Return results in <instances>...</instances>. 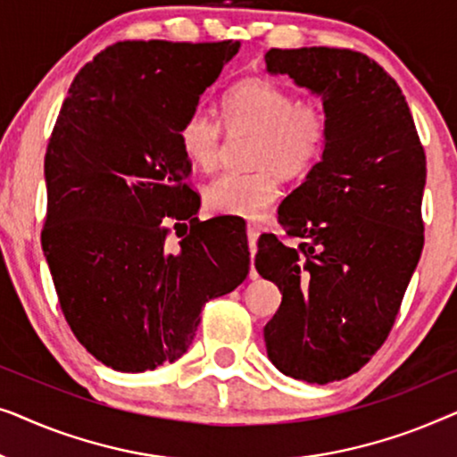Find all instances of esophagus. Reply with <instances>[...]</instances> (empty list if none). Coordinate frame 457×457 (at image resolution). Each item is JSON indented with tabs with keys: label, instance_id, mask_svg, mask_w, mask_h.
<instances>
[{
	"label": "esophagus",
	"instance_id": "esophagus-1",
	"mask_svg": "<svg viewBox=\"0 0 457 457\" xmlns=\"http://www.w3.org/2000/svg\"><path fill=\"white\" fill-rule=\"evenodd\" d=\"M258 237H260V224L247 222V239H249V252H252V258L255 253V243H258Z\"/></svg>",
	"mask_w": 457,
	"mask_h": 457
}]
</instances>
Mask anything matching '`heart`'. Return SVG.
Instances as JSON below:
<instances>
[{
    "instance_id": "b5f03b06",
    "label": "heart",
    "mask_w": 457,
    "mask_h": 457,
    "mask_svg": "<svg viewBox=\"0 0 457 457\" xmlns=\"http://www.w3.org/2000/svg\"><path fill=\"white\" fill-rule=\"evenodd\" d=\"M230 130L255 135L249 172H224L204 191L214 214L260 218L278 197V174L303 177L327 147L328 122L322 108L297 104V97L266 79H245L222 104ZM180 149L202 170H212L222 154V127L208 110L193 108L179 124Z\"/></svg>"
}]
</instances>
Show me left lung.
Here are the masks:
<instances>
[{
  "mask_svg": "<svg viewBox=\"0 0 457 457\" xmlns=\"http://www.w3.org/2000/svg\"><path fill=\"white\" fill-rule=\"evenodd\" d=\"M266 72L320 97L327 147L278 205L299 247L262 235L255 268L283 293L264 327L287 377L327 385L383 345L420 260L427 158L395 80L360 52L270 49Z\"/></svg>",
  "mask_w": 457,
  "mask_h": 457,
  "instance_id": "obj_1",
  "label": "left lung"
}]
</instances>
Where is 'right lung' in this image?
Returning a JSON list of instances; mask_svg holds the SVG:
<instances>
[{
	"mask_svg": "<svg viewBox=\"0 0 457 457\" xmlns=\"http://www.w3.org/2000/svg\"><path fill=\"white\" fill-rule=\"evenodd\" d=\"M239 41H122L74 77L46 154L41 243L72 333L102 364L154 370L179 360L202 308L249 272L227 216L199 222L177 130ZM190 227H186V220ZM185 226L165 245V224Z\"/></svg>",
	"mask_w": 457,
	"mask_h": 457,
	"instance_id": "obj_1",
	"label": "right lung"
}]
</instances>
